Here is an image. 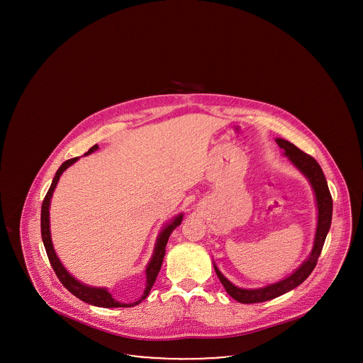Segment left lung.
I'll use <instances>...</instances> for the list:
<instances>
[{"label": "left lung", "mask_w": 363, "mask_h": 363, "mask_svg": "<svg viewBox=\"0 0 363 363\" xmlns=\"http://www.w3.org/2000/svg\"><path fill=\"white\" fill-rule=\"evenodd\" d=\"M277 145L284 151V155L289 156L294 166L299 169L302 173L306 175L309 182L313 186L314 194H315V201H317V208H318V222H317V231H315V238H314V246L311 250L309 259H306L293 275L286 277L284 280H280L274 284H269L262 289H256V290H245L234 286L231 281H228L222 272L218 269V267L213 264L215 272L219 277L220 283L225 286V291L228 295H231L235 301L241 303H259V302H265L269 299H274L277 296H280L283 294L291 291L295 287H298L301 283H303L317 265L318 257L321 255L324 242L328 234L330 222H332V208H333V201L332 196L329 191L328 184L325 179V175L323 173L321 166L317 163V160L313 156L305 154L301 151L298 147H295L293 143L283 140V138H277Z\"/></svg>", "instance_id": "1"}]
</instances>
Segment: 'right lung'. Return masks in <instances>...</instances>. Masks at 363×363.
Instances as JSON below:
<instances>
[{
	"mask_svg": "<svg viewBox=\"0 0 363 363\" xmlns=\"http://www.w3.org/2000/svg\"><path fill=\"white\" fill-rule=\"evenodd\" d=\"M98 150V144H95L94 147H91L88 150V152H86V155L94 152ZM79 157H72L65 160L60 169L57 170V173L54 175V179H52V185L48 190L46 196H45V200L42 203V212H40V233H42V241L45 245V249H46V253H48V257L49 261L52 264V269L55 272L57 277L60 279V281L62 283V286L73 294L74 296H77L79 299L84 301L89 305H94V306H101V308H130V306H135L138 305L143 299H145L148 296V294L151 291L154 283H155L156 277L160 271V267H162V262L164 259V255H166V245L169 241V237L170 234L173 233L174 228L177 225H181V220H182V215H178L173 222L170 225H166L163 228V231L160 233L157 241H156L155 250H154V256L150 261L147 269H145V274H147V286H145V290L143 296L138 299V302L135 303H120L117 302L111 294L108 293L106 289H96V287H88L86 284H82L80 281H77L74 277L70 275L69 272L62 267L61 261L57 257L55 252H54V247H52V238H50V225H49V207H50V199H52V191L54 188L57 186V182L61 177V174L64 173L70 164H73Z\"/></svg>",
	"mask_w": 363,
	"mask_h": 363,
	"instance_id": "add662e5",
	"label": "right lung"
}]
</instances>
